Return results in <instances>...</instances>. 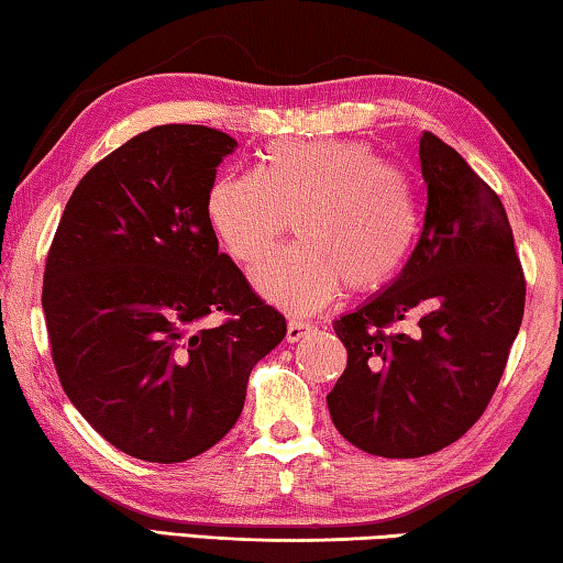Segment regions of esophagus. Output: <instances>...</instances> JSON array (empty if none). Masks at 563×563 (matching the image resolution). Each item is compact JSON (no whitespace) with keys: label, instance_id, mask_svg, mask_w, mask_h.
Instances as JSON below:
<instances>
[{"label":"esophagus","instance_id":"34e87169","mask_svg":"<svg viewBox=\"0 0 563 563\" xmlns=\"http://www.w3.org/2000/svg\"><path fill=\"white\" fill-rule=\"evenodd\" d=\"M311 329H313L311 323L299 321V319H291V321L287 323V341H289V343H297V341H301L303 336H307V333H309Z\"/></svg>","mask_w":563,"mask_h":563}]
</instances>
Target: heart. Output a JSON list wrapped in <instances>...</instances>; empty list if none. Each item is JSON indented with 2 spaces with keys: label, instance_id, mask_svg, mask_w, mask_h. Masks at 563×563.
I'll list each match as a JSON object with an SVG mask.
<instances>
[{
  "label": "heart",
  "instance_id": "obj_1",
  "mask_svg": "<svg viewBox=\"0 0 563 563\" xmlns=\"http://www.w3.org/2000/svg\"><path fill=\"white\" fill-rule=\"evenodd\" d=\"M299 242L254 269L262 297L311 313L351 291L386 287L420 234L410 175L346 137L274 141L256 170L222 173L207 192V220L234 260L254 264L287 232Z\"/></svg>",
  "mask_w": 563,
  "mask_h": 563
}]
</instances>
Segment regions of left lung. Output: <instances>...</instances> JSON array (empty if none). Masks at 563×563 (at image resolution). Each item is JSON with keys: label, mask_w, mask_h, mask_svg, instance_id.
Wrapping results in <instances>:
<instances>
[{"label": "left lung", "mask_w": 563, "mask_h": 563, "mask_svg": "<svg viewBox=\"0 0 563 563\" xmlns=\"http://www.w3.org/2000/svg\"><path fill=\"white\" fill-rule=\"evenodd\" d=\"M420 240L386 289L333 321L349 363L327 396L336 430L378 457H422L475 426L525 317V272L497 192L438 135H420ZM412 320V334H386Z\"/></svg>", "instance_id": "1"}]
</instances>
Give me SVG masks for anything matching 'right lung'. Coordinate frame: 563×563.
Returning <instances> with one entry per match:
<instances>
[{
    "label": "right lung",
    "mask_w": 563,
    "mask_h": 563,
    "mask_svg": "<svg viewBox=\"0 0 563 563\" xmlns=\"http://www.w3.org/2000/svg\"><path fill=\"white\" fill-rule=\"evenodd\" d=\"M236 147L207 125H157L76 185L46 256L42 307L58 380L98 435L173 465L217 445L287 321L220 252L207 220ZM231 317L214 330L205 316Z\"/></svg>",
    "instance_id": "obj_1"
}]
</instances>
